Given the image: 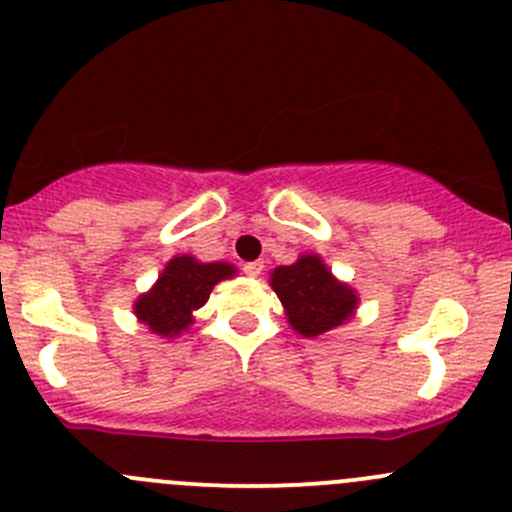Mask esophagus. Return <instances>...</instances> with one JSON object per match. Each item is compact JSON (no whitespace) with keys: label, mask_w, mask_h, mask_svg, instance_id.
<instances>
[{"label":"esophagus","mask_w":512,"mask_h":512,"mask_svg":"<svg viewBox=\"0 0 512 512\" xmlns=\"http://www.w3.org/2000/svg\"><path fill=\"white\" fill-rule=\"evenodd\" d=\"M244 273H246V276H251V278H258L263 273V263L261 261L244 263Z\"/></svg>","instance_id":"1"}]
</instances>
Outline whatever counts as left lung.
Returning a JSON list of instances; mask_svg holds the SVG:
<instances>
[{"label": "left lung", "mask_w": 512, "mask_h": 512, "mask_svg": "<svg viewBox=\"0 0 512 512\" xmlns=\"http://www.w3.org/2000/svg\"><path fill=\"white\" fill-rule=\"evenodd\" d=\"M271 276V286L286 308L288 323L300 335H323L355 313L357 295L337 283L318 256L298 258L293 266L276 268Z\"/></svg>", "instance_id": "obj_1"}]
</instances>
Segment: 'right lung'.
<instances>
[{
  "mask_svg": "<svg viewBox=\"0 0 512 512\" xmlns=\"http://www.w3.org/2000/svg\"><path fill=\"white\" fill-rule=\"evenodd\" d=\"M229 263H199L192 256H177L167 263L160 281L135 303V315L157 335H179L192 323V310L207 303L219 281L229 278Z\"/></svg>",
  "mask_w": 512,
  "mask_h": 512,
  "instance_id": "obj_1",
  "label": "right lung"
}]
</instances>
